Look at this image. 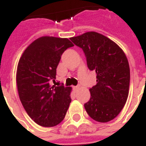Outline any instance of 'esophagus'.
<instances>
[{
  "label": "esophagus",
  "mask_w": 146,
  "mask_h": 146,
  "mask_svg": "<svg viewBox=\"0 0 146 146\" xmlns=\"http://www.w3.org/2000/svg\"><path fill=\"white\" fill-rule=\"evenodd\" d=\"M80 88V87L79 86H76V87H73V90H74V91H76L77 90Z\"/></svg>",
  "instance_id": "obj_1"
}]
</instances>
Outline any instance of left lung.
<instances>
[{
	"instance_id": "8db88e82",
	"label": "left lung",
	"mask_w": 146,
	"mask_h": 146,
	"mask_svg": "<svg viewBox=\"0 0 146 146\" xmlns=\"http://www.w3.org/2000/svg\"><path fill=\"white\" fill-rule=\"evenodd\" d=\"M70 40L83 49L87 67L97 74V84L90 89V98L84 104L86 111L97 121H110L128 99L130 69L127 57L116 43L98 32H86Z\"/></svg>"
}]
</instances>
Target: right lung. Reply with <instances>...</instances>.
Returning <instances> with one entry per match:
<instances>
[{"label": "right lung", "mask_w": 146, "mask_h": 146, "mask_svg": "<svg viewBox=\"0 0 146 146\" xmlns=\"http://www.w3.org/2000/svg\"><path fill=\"white\" fill-rule=\"evenodd\" d=\"M72 46L68 38L43 36L31 43L19 59L16 81L20 100L29 117L43 127L61 122L71 102V87L51 82L61 56Z\"/></svg>", "instance_id": "obj_1"}]
</instances>
